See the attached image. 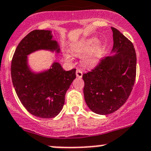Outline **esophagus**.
Returning <instances> with one entry per match:
<instances>
[{"label": "esophagus", "mask_w": 151, "mask_h": 151, "mask_svg": "<svg viewBox=\"0 0 151 151\" xmlns=\"http://www.w3.org/2000/svg\"><path fill=\"white\" fill-rule=\"evenodd\" d=\"M76 75H77V77L79 78H81L83 76V71L80 70V69H77V71H76Z\"/></svg>", "instance_id": "1"}]
</instances>
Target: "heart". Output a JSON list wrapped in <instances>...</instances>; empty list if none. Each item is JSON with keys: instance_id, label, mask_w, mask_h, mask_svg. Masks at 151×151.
<instances>
[{"instance_id": "1", "label": "heart", "mask_w": 151, "mask_h": 151, "mask_svg": "<svg viewBox=\"0 0 151 151\" xmlns=\"http://www.w3.org/2000/svg\"><path fill=\"white\" fill-rule=\"evenodd\" d=\"M104 47L101 42H97L95 38L84 39L71 46V51L74 55L83 56V63L84 65L92 66L96 64L101 58ZM65 57L67 60L71 61V57L69 53H65Z\"/></svg>"}]
</instances>
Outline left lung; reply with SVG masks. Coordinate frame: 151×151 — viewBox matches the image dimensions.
I'll return each mask as SVG.
<instances>
[{
	"label": "left lung",
	"mask_w": 151,
	"mask_h": 151,
	"mask_svg": "<svg viewBox=\"0 0 151 151\" xmlns=\"http://www.w3.org/2000/svg\"><path fill=\"white\" fill-rule=\"evenodd\" d=\"M115 54L100 60L83 74L84 98L92 112L108 115L124 104L133 90L136 76V54L133 43L111 27Z\"/></svg>",
	"instance_id": "obj_1"
}]
</instances>
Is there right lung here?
Masks as SVG:
<instances>
[{"instance_id":"obj_1","label":"right lung","mask_w":151,"mask_h":151,"mask_svg":"<svg viewBox=\"0 0 151 151\" xmlns=\"http://www.w3.org/2000/svg\"><path fill=\"white\" fill-rule=\"evenodd\" d=\"M39 49L59 52L58 45L52 40L50 30L35 29L18 44L12 56L11 77L18 98L25 109L35 116L51 118L63 107L65 95L76 78V69L65 71L59 63L40 74L30 72L27 55Z\"/></svg>"}]
</instances>
